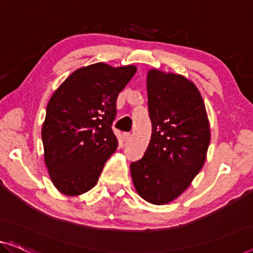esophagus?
Returning a JSON list of instances; mask_svg holds the SVG:
<instances>
[{"label":"esophagus","mask_w":253,"mask_h":253,"mask_svg":"<svg viewBox=\"0 0 253 253\" xmlns=\"http://www.w3.org/2000/svg\"><path fill=\"white\" fill-rule=\"evenodd\" d=\"M130 137H131V134L130 133H124V135H123V138H124V141H125V142L129 141Z\"/></svg>","instance_id":"obj_1"}]
</instances>
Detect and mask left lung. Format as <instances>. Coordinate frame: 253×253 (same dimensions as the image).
<instances>
[{"instance_id": "left-lung-1", "label": "left lung", "mask_w": 253, "mask_h": 253, "mask_svg": "<svg viewBox=\"0 0 253 253\" xmlns=\"http://www.w3.org/2000/svg\"><path fill=\"white\" fill-rule=\"evenodd\" d=\"M152 134L142 159L130 164L137 193L166 205L190 186L206 161L210 128L202 96L182 75L151 69L146 79Z\"/></svg>"}]
</instances>
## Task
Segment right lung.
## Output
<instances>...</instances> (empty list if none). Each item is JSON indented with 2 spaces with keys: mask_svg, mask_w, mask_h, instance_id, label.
Here are the masks:
<instances>
[{
  "mask_svg": "<svg viewBox=\"0 0 253 253\" xmlns=\"http://www.w3.org/2000/svg\"><path fill=\"white\" fill-rule=\"evenodd\" d=\"M136 67L94 63L79 68L53 93L42 128L45 165L52 183L66 195L96 185L118 146L112 130L116 101Z\"/></svg>",
  "mask_w": 253,
  "mask_h": 253,
  "instance_id": "obj_1",
  "label": "right lung"
}]
</instances>
